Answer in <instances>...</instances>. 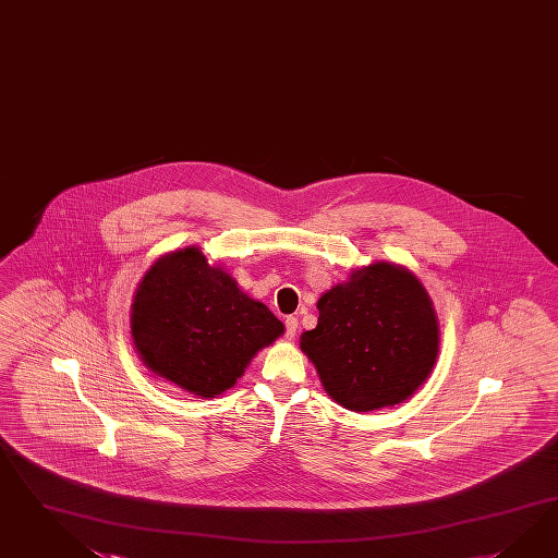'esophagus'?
<instances>
[{
	"instance_id": "esophagus-1",
	"label": "esophagus",
	"mask_w": 558,
	"mask_h": 558,
	"mask_svg": "<svg viewBox=\"0 0 558 558\" xmlns=\"http://www.w3.org/2000/svg\"><path fill=\"white\" fill-rule=\"evenodd\" d=\"M284 325H287V339H294L296 337V331H299V318L296 317H288L284 320Z\"/></svg>"
}]
</instances>
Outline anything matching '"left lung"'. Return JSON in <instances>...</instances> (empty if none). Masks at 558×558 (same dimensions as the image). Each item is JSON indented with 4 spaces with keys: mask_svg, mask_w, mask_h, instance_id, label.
I'll return each instance as SVG.
<instances>
[{
    "mask_svg": "<svg viewBox=\"0 0 558 558\" xmlns=\"http://www.w3.org/2000/svg\"><path fill=\"white\" fill-rule=\"evenodd\" d=\"M318 323L301 335L325 392L347 410L369 412L408 400L438 355L433 301L412 271L376 262L317 302Z\"/></svg>",
    "mask_w": 558,
    "mask_h": 558,
    "instance_id": "obj_1",
    "label": "left lung"
}]
</instances>
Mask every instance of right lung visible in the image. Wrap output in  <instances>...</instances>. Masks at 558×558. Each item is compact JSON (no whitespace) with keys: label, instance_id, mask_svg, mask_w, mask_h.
<instances>
[{"label":"right lung","instance_id":"obj_1","mask_svg":"<svg viewBox=\"0 0 558 558\" xmlns=\"http://www.w3.org/2000/svg\"><path fill=\"white\" fill-rule=\"evenodd\" d=\"M130 323L144 365L201 398L233 388L257 351L284 332L266 304L243 294L195 245L146 271Z\"/></svg>","mask_w":558,"mask_h":558}]
</instances>
